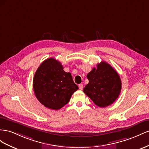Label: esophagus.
Listing matches in <instances>:
<instances>
[{
	"instance_id": "1",
	"label": "esophagus",
	"mask_w": 149,
	"mask_h": 149,
	"mask_svg": "<svg viewBox=\"0 0 149 149\" xmlns=\"http://www.w3.org/2000/svg\"><path fill=\"white\" fill-rule=\"evenodd\" d=\"M79 88L80 90H82L83 89V85L82 84H79Z\"/></svg>"
}]
</instances>
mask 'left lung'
Here are the masks:
<instances>
[{
  "mask_svg": "<svg viewBox=\"0 0 149 149\" xmlns=\"http://www.w3.org/2000/svg\"><path fill=\"white\" fill-rule=\"evenodd\" d=\"M89 82L84 92L97 106L105 107L113 104L120 95V78L117 71L105 62H101L87 74Z\"/></svg>",
  "mask_w": 149,
  "mask_h": 149,
  "instance_id": "obj_1",
  "label": "left lung"
}]
</instances>
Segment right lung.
Instances as JSON below:
<instances>
[{"label":"right lung","instance_id":"add662e5","mask_svg":"<svg viewBox=\"0 0 149 149\" xmlns=\"http://www.w3.org/2000/svg\"><path fill=\"white\" fill-rule=\"evenodd\" d=\"M33 87L42 105L56 110L69 102L79 88L71 74L63 70L61 63L54 58L46 59L40 65L33 77Z\"/></svg>","mask_w":149,"mask_h":149}]
</instances>
